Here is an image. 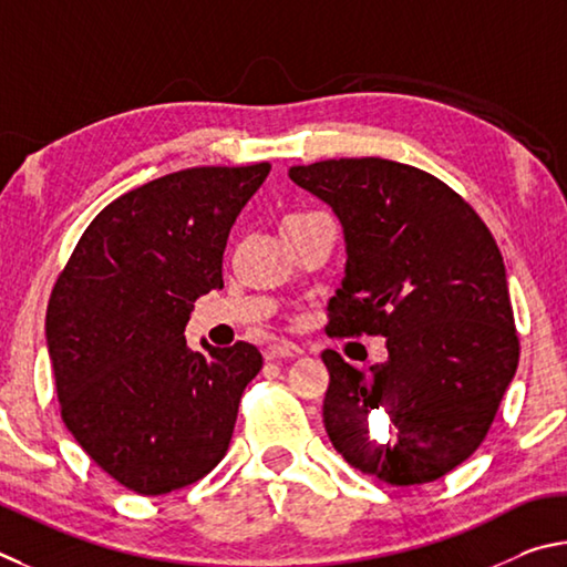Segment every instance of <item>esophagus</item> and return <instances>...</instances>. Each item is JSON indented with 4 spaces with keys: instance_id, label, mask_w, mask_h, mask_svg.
Here are the masks:
<instances>
[{
    "instance_id": "1",
    "label": "esophagus",
    "mask_w": 567,
    "mask_h": 567,
    "mask_svg": "<svg viewBox=\"0 0 567 567\" xmlns=\"http://www.w3.org/2000/svg\"><path fill=\"white\" fill-rule=\"evenodd\" d=\"M301 349L296 343H289V341H274L266 346V361H278V359H293V355H299Z\"/></svg>"
}]
</instances>
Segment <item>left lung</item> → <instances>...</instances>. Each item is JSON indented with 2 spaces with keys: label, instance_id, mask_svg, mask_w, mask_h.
I'll use <instances>...</instances> for the list:
<instances>
[{
  "label": "left lung",
  "instance_id": "8db88e82",
  "mask_svg": "<svg viewBox=\"0 0 567 567\" xmlns=\"http://www.w3.org/2000/svg\"><path fill=\"white\" fill-rule=\"evenodd\" d=\"M343 226L346 276L329 336H385L363 373L323 351L326 433L353 468L391 485L443 478L471 458L518 369L501 248L475 208L421 168L379 156L291 166ZM383 422L390 439H370Z\"/></svg>",
  "mask_w": 567,
  "mask_h": 567
}]
</instances>
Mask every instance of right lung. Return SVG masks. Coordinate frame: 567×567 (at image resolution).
<instances>
[{
	"mask_svg": "<svg viewBox=\"0 0 567 567\" xmlns=\"http://www.w3.org/2000/svg\"><path fill=\"white\" fill-rule=\"evenodd\" d=\"M271 164L194 166L96 214L59 274L47 343L59 411L99 468L138 495L186 488L231 443L256 346L188 351L194 301L224 289L228 231Z\"/></svg>",
	"mask_w": 567,
	"mask_h": 567,
	"instance_id": "add662e5",
	"label": "right lung"
}]
</instances>
